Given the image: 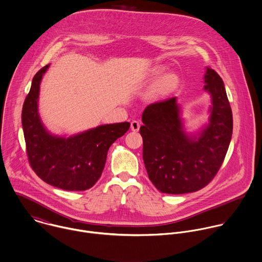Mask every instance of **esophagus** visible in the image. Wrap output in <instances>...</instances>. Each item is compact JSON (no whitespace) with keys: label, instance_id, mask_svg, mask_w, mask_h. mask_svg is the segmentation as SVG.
<instances>
[{"label":"esophagus","instance_id":"obj_1","mask_svg":"<svg viewBox=\"0 0 262 262\" xmlns=\"http://www.w3.org/2000/svg\"><path fill=\"white\" fill-rule=\"evenodd\" d=\"M130 128L133 132H138L140 129V122L137 121V120H134L132 121L130 123Z\"/></svg>","mask_w":262,"mask_h":262}]
</instances>
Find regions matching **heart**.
I'll use <instances>...</instances> for the list:
<instances>
[{
    "label": "heart",
    "instance_id": "b5f03b06",
    "mask_svg": "<svg viewBox=\"0 0 262 262\" xmlns=\"http://www.w3.org/2000/svg\"><path fill=\"white\" fill-rule=\"evenodd\" d=\"M165 68L162 66H156L152 68L148 73V79L151 81L156 80L163 72ZM180 84V77L176 73H167L158 79L152 90V94L155 97L162 98L175 92Z\"/></svg>",
    "mask_w": 262,
    "mask_h": 262
}]
</instances>
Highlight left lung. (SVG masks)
I'll return each mask as SVG.
<instances>
[{"mask_svg":"<svg viewBox=\"0 0 262 262\" xmlns=\"http://www.w3.org/2000/svg\"><path fill=\"white\" fill-rule=\"evenodd\" d=\"M205 92L212 99L209 123L196 134L184 129L176 98L154 103L142 114L143 159L148 177L162 193L183 194L207 186L219 170L232 135V112L221 77L211 68Z\"/></svg>","mask_w":262,"mask_h":262,"instance_id":"8db88e82","label":"left lung"}]
</instances>
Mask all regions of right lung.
Instances as JSON below:
<instances>
[{"label": "right lung", "instance_id": "right-lung-1", "mask_svg": "<svg viewBox=\"0 0 262 262\" xmlns=\"http://www.w3.org/2000/svg\"><path fill=\"white\" fill-rule=\"evenodd\" d=\"M49 64L33 78L21 113L27 153L34 171L54 187L81 191L100 179L110 146L129 128V122L100 125L83 133L59 137L50 134L38 112L40 83Z\"/></svg>", "mask_w": 262, "mask_h": 262}]
</instances>
